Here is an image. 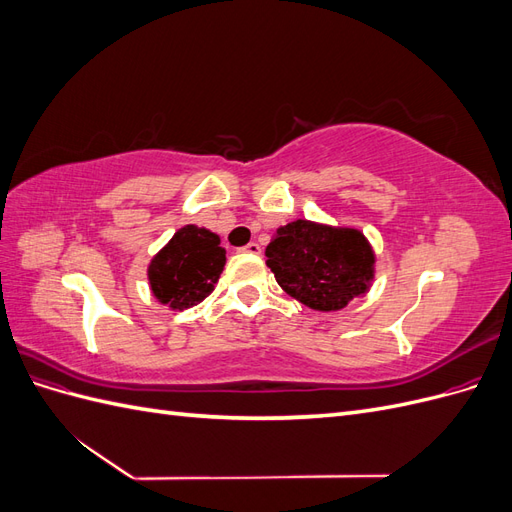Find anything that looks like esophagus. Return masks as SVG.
<instances>
[{
	"label": "esophagus",
	"mask_w": 512,
	"mask_h": 512,
	"mask_svg": "<svg viewBox=\"0 0 512 512\" xmlns=\"http://www.w3.org/2000/svg\"><path fill=\"white\" fill-rule=\"evenodd\" d=\"M241 252H245V254H260V245L258 243H247L245 247H241Z\"/></svg>",
	"instance_id": "esophagus-1"
}]
</instances>
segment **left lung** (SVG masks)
I'll return each instance as SVG.
<instances>
[{"label": "left lung", "mask_w": 512, "mask_h": 512, "mask_svg": "<svg viewBox=\"0 0 512 512\" xmlns=\"http://www.w3.org/2000/svg\"><path fill=\"white\" fill-rule=\"evenodd\" d=\"M265 254L282 290L316 312L363 297L376 273V254L356 228L294 220L275 230Z\"/></svg>", "instance_id": "left-lung-1"}]
</instances>
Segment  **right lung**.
Returning <instances> with one entry per match:
<instances>
[{"mask_svg":"<svg viewBox=\"0 0 512 512\" xmlns=\"http://www.w3.org/2000/svg\"><path fill=\"white\" fill-rule=\"evenodd\" d=\"M226 265L220 237L207 228H179L151 258L147 277L153 297L170 309H188L205 301Z\"/></svg>","mask_w":512,"mask_h":512,"instance_id":"1","label":"right lung"}]
</instances>
